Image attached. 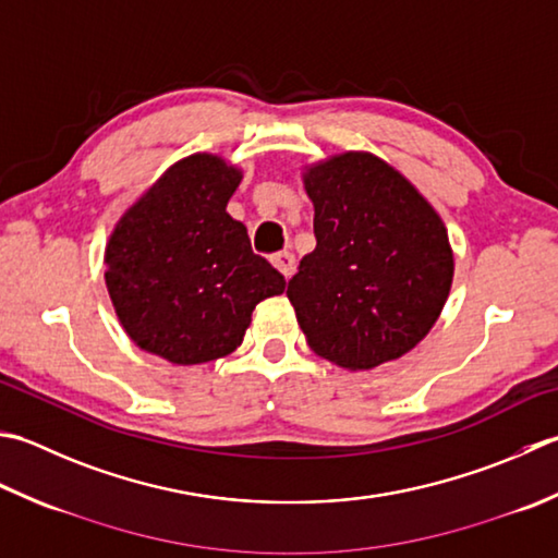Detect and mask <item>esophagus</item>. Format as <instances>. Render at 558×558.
<instances>
[{"mask_svg":"<svg viewBox=\"0 0 558 558\" xmlns=\"http://www.w3.org/2000/svg\"><path fill=\"white\" fill-rule=\"evenodd\" d=\"M270 260H272V266H276L286 278H290L294 272V256L290 254V251H280V254H276Z\"/></svg>","mask_w":558,"mask_h":558,"instance_id":"34e87169","label":"esophagus"}]
</instances>
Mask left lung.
<instances>
[{
    "label": "left lung",
    "mask_w": 558,
    "mask_h": 558,
    "mask_svg": "<svg viewBox=\"0 0 558 558\" xmlns=\"http://www.w3.org/2000/svg\"><path fill=\"white\" fill-rule=\"evenodd\" d=\"M316 248L288 282L307 345L329 363L373 369L416 348L447 302V227L401 171L343 151L302 171Z\"/></svg>",
    "instance_id": "obj_1"
}]
</instances>
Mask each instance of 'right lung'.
Wrapping results in <instances>:
<instances>
[{
    "instance_id": "right-lung-1",
    "label": "right lung",
    "mask_w": 558,
    "mask_h": 558,
    "mask_svg": "<svg viewBox=\"0 0 558 558\" xmlns=\"http://www.w3.org/2000/svg\"><path fill=\"white\" fill-rule=\"evenodd\" d=\"M244 171L217 155L183 157L128 207L108 236L106 288L142 351L173 365L234 353L258 302L286 278L251 251L227 213Z\"/></svg>"
}]
</instances>
